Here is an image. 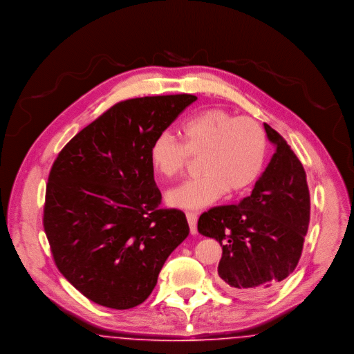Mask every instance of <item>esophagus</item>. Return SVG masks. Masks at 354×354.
I'll return each mask as SVG.
<instances>
[{"label":"esophagus","mask_w":354,"mask_h":354,"mask_svg":"<svg viewBox=\"0 0 354 354\" xmlns=\"http://www.w3.org/2000/svg\"><path fill=\"white\" fill-rule=\"evenodd\" d=\"M188 225H189V232L191 234H196L198 233V214L194 212L185 213Z\"/></svg>","instance_id":"esophagus-1"}]
</instances>
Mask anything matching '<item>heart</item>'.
Masks as SVG:
<instances>
[{
	"label": "heart",
	"instance_id": "obj_1",
	"mask_svg": "<svg viewBox=\"0 0 354 354\" xmlns=\"http://www.w3.org/2000/svg\"><path fill=\"white\" fill-rule=\"evenodd\" d=\"M180 140L162 131L150 147L153 170L166 179L179 175L189 156H201V175L167 192V204L174 208L200 209L225 192L242 194L258 180L265 167L268 138L250 117H237L220 108L205 109L184 121Z\"/></svg>",
	"mask_w": 354,
	"mask_h": 354
}]
</instances>
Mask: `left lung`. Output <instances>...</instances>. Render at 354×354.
I'll return each mask as SVG.
<instances>
[{"label":"left lung","mask_w":354,"mask_h":354,"mask_svg":"<svg viewBox=\"0 0 354 354\" xmlns=\"http://www.w3.org/2000/svg\"><path fill=\"white\" fill-rule=\"evenodd\" d=\"M263 127L275 153L252 195L214 207L198 223V233L223 246L218 284L239 297H263L295 270L310 224L303 165L278 131Z\"/></svg>","instance_id":"left-lung-1"}]
</instances>
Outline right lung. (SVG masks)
Listing matches in <instances>:
<instances>
[{
  "instance_id": "add662e5",
  "label": "right lung",
  "mask_w": 354,
  "mask_h": 354,
  "mask_svg": "<svg viewBox=\"0 0 354 354\" xmlns=\"http://www.w3.org/2000/svg\"><path fill=\"white\" fill-rule=\"evenodd\" d=\"M196 100L121 101L79 131L51 167L43 211L51 253L63 277L96 304L143 303L189 233L182 211L159 208L150 147Z\"/></svg>"
}]
</instances>
